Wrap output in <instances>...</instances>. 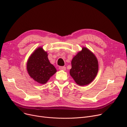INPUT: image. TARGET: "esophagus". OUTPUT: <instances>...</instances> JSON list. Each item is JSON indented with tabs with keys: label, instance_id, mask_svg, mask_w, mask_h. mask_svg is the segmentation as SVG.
<instances>
[{
	"label": "esophagus",
	"instance_id": "obj_1",
	"mask_svg": "<svg viewBox=\"0 0 127 127\" xmlns=\"http://www.w3.org/2000/svg\"><path fill=\"white\" fill-rule=\"evenodd\" d=\"M59 69L60 70H66V67H65V66H60V67H59Z\"/></svg>",
	"mask_w": 127,
	"mask_h": 127
}]
</instances>
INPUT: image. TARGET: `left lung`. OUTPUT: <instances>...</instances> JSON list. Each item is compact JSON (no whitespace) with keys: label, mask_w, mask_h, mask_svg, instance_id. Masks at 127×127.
<instances>
[{"label":"left lung","mask_w":127,"mask_h":127,"mask_svg":"<svg viewBox=\"0 0 127 127\" xmlns=\"http://www.w3.org/2000/svg\"><path fill=\"white\" fill-rule=\"evenodd\" d=\"M98 71V60L94 53L83 47L71 61L70 75L80 86L88 85L96 77Z\"/></svg>","instance_id":"1"}]
</instances>
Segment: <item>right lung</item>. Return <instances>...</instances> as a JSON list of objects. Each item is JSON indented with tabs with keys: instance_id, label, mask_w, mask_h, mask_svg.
<instances>
[{
	"instance_id": "obj_1",
	"label": "right lung",
	"mask_w": 127,
	"mask_h": 127,
	"mask_svg": "<svg viewBox=\"0 0 127 127\" xmlns=\"http://www.w3.org/2000/svg\"><path fill=\"white\" fill-rule=\"evenodd\" d=\"M27 69L29 76L41 84L46 83L57 72L49 61L47 52L42 47H38L32 53L27 64Z\"/></svg>"
}]
</instances>
